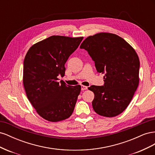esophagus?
<instances>
[{
	"mask_svg": "<svg viewBox=\"0 0 155 155\" xmlns=\"http://www.w3.org/2000/svg\"><path fill=\"white\" fill-rule=\"evenodd\" d=\"M87 88H88V87H87V86H85V85H81V90H82V91L87 90Z\"/></svg>",
	"mask_w": 155,
	"mask_h": 155,
	"instance_id": "esophagus-1",
	"label": "esophagus"
}]
</instances>
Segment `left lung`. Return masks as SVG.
I'll return each mask as SVG.
<instances>
[{
	"label": "left lung",
	"instance_id": "left-lung-1",
	"mask_svg": "<svg viewBox=\"0 0 155 155\" xmlns=\"http://www.w3.org/2000/svg\"><path fill=\"white\" fill-rule=\"evenodd\" d=\"M80 48L88 51L97 72L105 74L104 86L88 88L94 94L93 109L105 117L119 115L128 107L138 86V54L123 38L107 32L88 36Z\"/></svg>",
	"mask_w": 155,
	"mask_h": 155
}]
</instances>
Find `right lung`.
<instances>
[{"label": "right lung", "mask_w": 155, "mask_h": 155, "mask_svg": "<svg viewBox=\"0 0 155 155\" xmlns=\"http://www.w3.org/2000/svg\"><path fill=\"white\" fill-rule=\"evenodd\" d=\"M83 39L52 35L33 45L27 51L23 85L28 99L46 120L58 122L72 114L81 87L59 82L58 76H64V64Z\"/></svg>", "instance_id": "1"}]
</instances>
